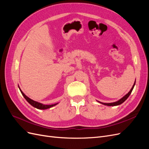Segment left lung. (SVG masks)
Returning <instances> with one entry per match:
<instances>
[{"label": "left lung", "instance_id": "1", "mask_svg": "<svg viewBox=\"0 0 149 149\" xmlns=\"http://www.w3.org/2000/svg\"><path fill=\"white\" fill-rule=\"evenodd\" d=\"M135 84H136V81H135V83H134V84L133 85V86L132 87L131 89L130 90V91L127 94H125V95L124 97H123L121 99H120V100L119 101H118L114 102H111V103H104V102H100V101H98V102H100V103H101V104H104V105L108 106H115L120 105V104H121L122 103H123L129 97V96H130V94H131V93L132 91V90H133L134 87V86H135Z\"/></svg>", "mask_w": 149, "mask_h": 149}]
</instances>
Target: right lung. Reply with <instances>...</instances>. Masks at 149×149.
<instances>
[{
    "mask_svg": "<svg viewBox=\"0 0 149 149\" xmlns=\"http://www.w3.org/2000/svg\"><path fill=\"white\" fill-rule=\"evenodd\" d=\"M19 89H20V91L22 95H23L24 98L26 100V101H27L30 104H31L34 107L37 108V109H48V108H50L53 106H55V105L58 104V103H56V104H51V105H45L42 103H40V102H38L37 101H35L31 100L30 98H29L28 96H26L25 94L23 92H22V91L20 89V88H19Z\"/></svg>",
    "mask_w": 149,
    "mask_h": 149,
    "instance_id": "right-lung-1",
    "label": "right lung"
}]
</instances>
